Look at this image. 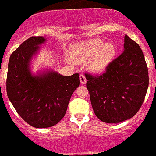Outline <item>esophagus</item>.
I'll return each instance as SVG.
<instances>
[{"label": "esophagus", "mask_w": 156, "mask_h": 156, "mask_svg": "<svg viewBox=\"0 0 156 156\" xmlns=\"http://www.w3.org/2000/svg\"><path fill=\"white\" fill-rule=\"evenodd\" d=\"M79 78H80V82H81V85H85V84L86 83L87 80H86V78H85V75L81 74V75H80Z\"/></svg>", "instance_id": "esophagus-1"}]
</instances>
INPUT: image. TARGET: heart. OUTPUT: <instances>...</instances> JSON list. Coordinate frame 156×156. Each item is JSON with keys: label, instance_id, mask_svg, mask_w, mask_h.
Segmentation results:
<instances>
[{"label": "heart", "instance_id": "heart-1", "mask_svg": "<svg viewBox=\"0 0 156 156\" xmlns=\"http://www.w3.org/2000/svg\"><path fill=\"white\" fill-rule=\"evenodd\" d=\"M116 53L114 44L94 39L73 46L71 49L72 60L78 64L89 62V69L94 73H102L106 69Z\"/></svg>", "mask_w": 156, "mask_h": 156}]
</instances>
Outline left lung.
I'll return each instance as SVG.
<instances>
[{
  "label": "left lung",
  "instance_id": "8db88e82",
  "mask_svg": "<svg viewBox=\"0 0 156 156\" xmlns=\"http://www.w3.org/2000/svg\"><path fill=\"white\" fill-rule=\"evenodd\" d=\"M95 116L108 123L130 119L139 110L148 87V71L139 45L127 35L123 52L99 77L86 74Z\"/></svg>",
  "mask_w": 156,
  "mask_h": 156
}]
</instances>
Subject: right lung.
Listing matches in <instances>:
<instances>
[{"label":"right lung","instance_id":"right-lung-1","mask_svg":"<svg viewBox=\"0 0 156 156\" xmlns=\"http://www.w3.org/2000/svg\"><path fill=\"white\" fill-rule=\"evenodd\" d=\"M47 41L32 36L10 57L7 75V94L19 116L36 128L54 126L65 115L70 99L79 86V75L64 76L53 69L32 72L33 57Z\"/></svg>","mask_w":156,"mask_h":156}]
</instances>
